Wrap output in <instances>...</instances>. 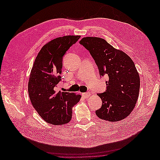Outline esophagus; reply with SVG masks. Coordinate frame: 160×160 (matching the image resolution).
Instances as JSON below:
<instances>
[{"label": "esophagus", "mask_w": 160, "mask_h": 160, "mask_svg": "<svg viewBox=\"0 0 160 160\" xmlns=\"http://www.w3.org/2000/svg\"><path fill=\"white\" fill-rule=\"evenodd\" d=\"M82 95H83L85 98H89V96L91 95V93H89V92H87V93H82Z\"/></svg>", "instance_id": "1"}]
</instances>
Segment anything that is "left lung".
Returning a JSON list of instances; mask_svg holds the SVG:
<instances>
[{"label": "left lung", "mask_w": 160, "mask_h": 160, "mask_svg": "<svg viewBox=\"0 0 160 160\" xmlns=\"http://www.w3.org/2000/svg\"><path fill=\"white\" fill-rule=\"evenodd\" d=\"M98 67L101 76L108 75L107 90L98 95L102 100L95 113L111 122L127 118L133 110L139 97L140 79L132 59L123 51L116 49L103 38L88 37L80 41Z\"/></svg>", "instance_id": "left-lung-1"}]
</instances>
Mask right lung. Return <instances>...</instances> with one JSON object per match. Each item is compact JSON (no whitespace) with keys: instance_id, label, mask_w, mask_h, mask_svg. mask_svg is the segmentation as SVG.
Returning <instances> with one entry per match:
<instances>
[{"instance_id":"add662e5","label":"right lung","mask_w":160,"mask_h":160,"mask_svg":"<svg viewBox=\"0 0 160 160\" xmlns=\"http://www.w3.org/2000/svg\"><path fill=\"white\" fill-rule=\"evenodd\" d=\"M81 36L68 35L48 42L38 52L31 71L28 84L32 107L46 122L59 125L69 123L72 108L81 96L57 91L61 81L62 57Z\"/></svg>"}]
</instances>
